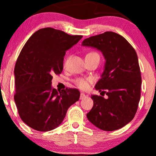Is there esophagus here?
Masks as SVG:
<instances>
[{"mask_svg": "<svg viewBox=\"0 0 156 156\" xmlns=\"http://www.w3.org/2000/svg\"><path fill=\"white\" fill-rule=\"evenodd\" d=\"M87 97V95H86L85 94H83V93H80V100H83L84 99V98Z\"/></svg>", "mask_w": 156, "mask_h": 156, "instance_id": "obj_1", "label": "esophagus"}]
</instances>
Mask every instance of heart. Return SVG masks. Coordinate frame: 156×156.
Listing matches in <instances>:
<instances>
[{
  "instance_id": "b5f03b06",
  "label": "heart",
  "mask_w": 156,
  "mask_h": 156,
  "mask_svg": "<svg viewBox=\"0 0 156 156\" xmlns=\"http://www.w3.org/2000/svg\"><path fill=\"white\" fill-rule=\"evenodd\" d=\"M99 55L97 53L94 52H92V53H89L87 54L86 56H92V55ZM89 81H90V80H86L84 78H78L75 80V83H76L77 87H78L80 89H87L89 87Z\"/></svg>"
}]
</instances>
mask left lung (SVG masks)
Masks as SVG:
<instances>
[{"instance_id":"1","label":"left lung","mask_w":156,"mask_h":156,"mask_svg":"<svg viewBox=\"0 0 156 156\" xmlns=\"http://www.w3.org/2000/svg\"><path fill=\"white\" fill-rule=\"evenodd\" d=\"M81 45L100 51L105 60L94 88L108 98L91 96L94 105L87 119L105 131L120 129L133 119L140 101L141 77L136 53L124 37L112 31L85 39Z\"/></svg>"}]
</instances>
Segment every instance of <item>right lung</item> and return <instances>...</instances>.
<instances>
[{
	"label": "right lung",
	"instance_id": "add662e5",
	"mask_svg": "<svg viewBox=\"0 0 156 156\" xmlns=\"http://www.w3.org/2000/svg\"><path fill=\"white\" fill-rule=\"evenodd\" d=\"M82 36H71L53 28H41L28 39L16 62V106L21 119L38 131L61 125L67 109L79 100L80 92L52 87L53 76L62 73L66 51Z\"/></svg>",
	"mask_w": 156,
	"mask_h": 156
}]
</instances>
